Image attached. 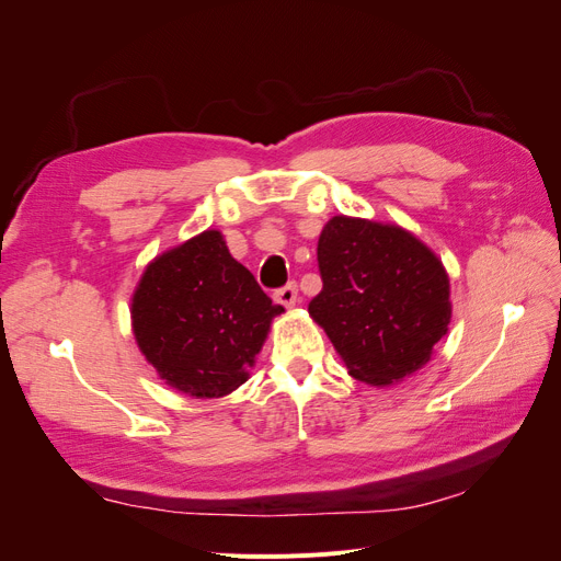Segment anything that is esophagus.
<instances>
[{"mask_svg":"<svg viewBox=\"0 0 561 561\" xmlns=\"http://www.w3.org/2000/svg\"><path fill=\"white\" fill-rule=\"evenodd\" d=\"M274 297H276L278 304H283V307H287V309L295 307V304H297V285L287 283L285 287H280V290Z\"/></svg>","mask_w":561,"mask_h":561,"instance_id":"1","label":"esophagus"}]
</instances>
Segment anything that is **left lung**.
I'll return each mask as SVG.
<instances>
[{"instance_id":"obj_1","label":"left lung","mask_w":561,"mask_h":561,"mask_svg":"<svg viewBox=\"0 0 561 561\" xmlns=\"http://www.w3.org/2000/svg\"><path fill=\"white\" fill-rule=\"evenodd\" d=\"M318 266L322 290L309 316L353 379L393 386L431 360L451 322L449 276L412 231L334 215L320 231Z\"/></svg>"}]
</instances>
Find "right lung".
<instances>
[{
  "instance_id": "1",
  "label": "right lung",
  "mask_w": 561,
  "mask_h": 561,
  "mask_svg": "<svg viewBox=\"0 0 561 561\" xmlns=\"http://www.w3.org/2000/svg\"><path fill=\"white\" fill-rule=\"evenodd\" d=\"M280 313L217 229L151 260L130 297L140 353L161 381L196 400L225 398L248 381Z\"/></svg>"
}]
</instances>
